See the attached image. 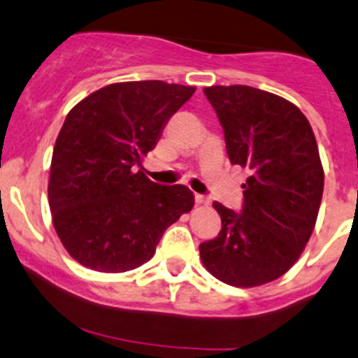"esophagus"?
I'll list each match as a JSON object with an SVG mask.
<instances>
[{"instance_id": "34e87169", "label": "esophagus", "mask_w": 358, "mask_h": 358, "mask_svg": "<svg viewBox=\"0 0 358 358\" xmlns=\"http://www.w3.org/2000/svg\"><path fill=\"white\" fill-rule=\"evenodd\" d=\"M208 201L207 196H203V194H194V203L196 205H205Z\"/></svg>"}]
</instances>
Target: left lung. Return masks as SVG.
<instances>
[{"instance_id":"8db88e82","label":"left lung","mask_w":358,"mask_h":358,"mask_svg":"<svg viewBox=\"0 0 358 358\" xmlns=\"http://www.w3.org/2000/svg\"><path fill=\"white\" fill-rule=\"evenodd\" d=\"M229 162L249 172L243 208L212 207L222 228L200 243L203 266L233 287H257L287 273L306 247L324 193V169L298 106L247 85L207 87Z\"/></svg>"}]
</instances>
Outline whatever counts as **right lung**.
Returning a JSON list of instances; mask_svg holds the SVG:
<instances>
[{
  "mask_svg": "<svg viewBox=\"0 0 358 358\" xmlns=\"http://www.w3.org/2000/svg\"><path fill=\"white\" fill-rule=\"evenodd\" d=\"M194 87L160 80L102 87L66 116L52 155L48 203L64 249L102 273L139 268L165 229L194 205L182 184L160 186L141 165Z\"/></svg>",
  "mask_w": 358,
  "mask_h": 358,
  "instance_id": "right-lung-1",
  "label": "right lung"
}]
</instances>
